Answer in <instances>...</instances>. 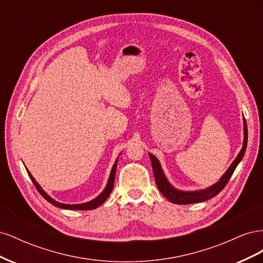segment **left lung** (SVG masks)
Here are the masks:
<instances>
[{"mask_svg":"<svg viewBox=\"0 0 263 263\" xmlns=\"http://www.w3.org/2000/svg\"><path fill=\"white\" fill-rule=\"evenodd\" d=\"M243 145L240 150V153L238 154L234 162L230 164L228 170L225 172L224 176L220 178V180L215 183L214 185L201 190V191H193V192H184V191H179L174 189L170 183L166 180L164 173L161 169V165L159 163L158 159L154 156L149 154L150 157V161L151 165H153V170L155 174V180L157 183V186L159 191L162 193V195L166 198V200L170 201L171 203L174 204H180V205H185V204H192V203H200L208 201L210 198L216 196L220 191L226 186L228 183L229 179L232 178L233 173L235 169L237 168L238 163L241 161V159L243 158V155L246 153V148H247V142H248V128H247V124H246V119L243 118Z\"/></svg>","mask_w":263,"mask_h":263,"instance_id":"8db88e82","label":"left lung"}]
</instances>
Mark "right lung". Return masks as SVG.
Instances as JSON below:
<instances>
[{
  "label": "right lung",
  "mask_w": 263,
  "mask_h": 263,
  "mask_svg": "<svg viewBox=\"0 0 263 263\" xmlns=\"http://www.w3.org/2000/svg\"><path fill=\"white\" fill-rule=\"evenodd\" d=\"M117 161H118V158L116 159V161H115V163H114V165H113V168H112V171H110L109 179H108V182H107V185H106V187L104 189V191H103V192H102L98 197H95L94 200H92V201H90V202H87V203H83V204H72V205H70V204H62V203H59V202H55V201L53 200V198H51V197H50L48 194H47V193L45 192V191L41 187V185L38 184V183L36 182V180L33 178V176H31L30 172H29L27 169H26V170H27L28 176L30 177L31 181H33L34 185L36 186L38 192L41 193V195L45 198V200L48 201L50 204H52V205H54V206H57V208H59V209H65V210L87 211V210H94V209L99 208V206H100L101 204H103V203H104V202L106 201V198L109 196V194L112 193V190H113V187H114V181H115V173H116V168H117Z\"/></svg>",
  "instance_id": "obj_1"
}]
</instances>
